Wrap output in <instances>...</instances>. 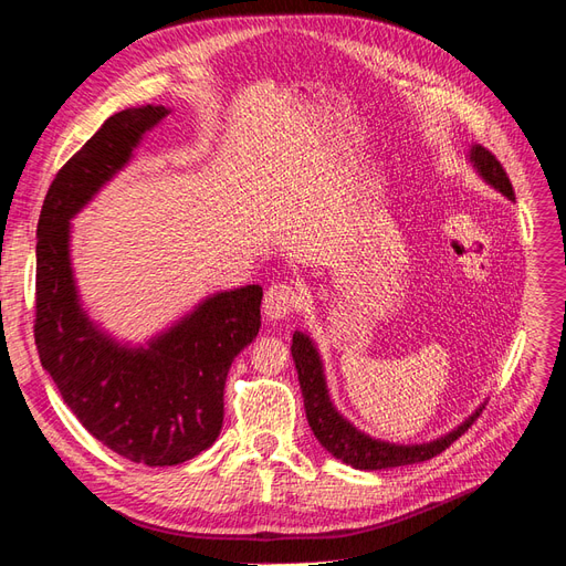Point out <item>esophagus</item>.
Listing matches in <instances>:
<instances>
[{"label": "esophagus", "instance_id": "obj_1", "mask_svg": "<svg viewBox=\"0 0 566 566\" xmlns=\"http://www.w3.org/2000/svg\"><path fill=\"white\" fill-rule=\"evenodd\" d=\"M298 292L296 286L286 282H274L263 298V311L270 321H284V317L292 315L298 306Z\"/></svg>", "mask_w": 566, "mask_h": 566}]
</instances>
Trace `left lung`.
Returning <instances> with one entry per match:
<instances>
[{
    "mask_svg": "<svg viewBox=\"0 0 566 566\" xmlns=\"http://www.w3.org/2000/svg\"><path fill=\"white\" fill-rule=\"evenodd\" d=\"M471 163L478 171H481V177L490 186H495L497 191H502L506 198L514 200L512 181H510V177H506V171L502 169L500 159L495 155L485 150L483 145H473ZM292 356H294V364L298 370V382H301L303 407H306L308 426L317 438V442H321L332 457H337L344 463H349V467L360 469V471L409 467V463H421V461L438 457L454 440H459L485 409V407L475 409V413H471L459 428H454L452 432H447L444 438H438L432 442H423V444L382 442V440L370 438V434H366V432L356 430L344 416L337 413L335 407H332L321 356H317V349L313 346L308 335H303V332H294Z\"/></svg>",
    "mask_w": 566,
    "mask_h": 566,
    "instance_id": "obj_1",
    "label": "left lung"
}]
</instances>
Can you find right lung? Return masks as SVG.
<instances>
[{
	"label": "right lung",
	"instance_id": "right-lung-1",
	"mask_svg": "<svg viewBox=\"0 0 566 566\" xmlns=\"http://www.w3.org/2000/svg\"><path fill=\"white\" fill-rule=\"evenodd\" d=\"M163 105L124 109L56 171L38 220L35 346L66 407L95 440L145 467H177L208 449L224 421L231 360L260 329L263 289L214 294L148 346H122L78 303L69 220L128 159Z\"/></svg>",
	"mask_w": 566,
	"mask_h": 566
}]
</instances>
